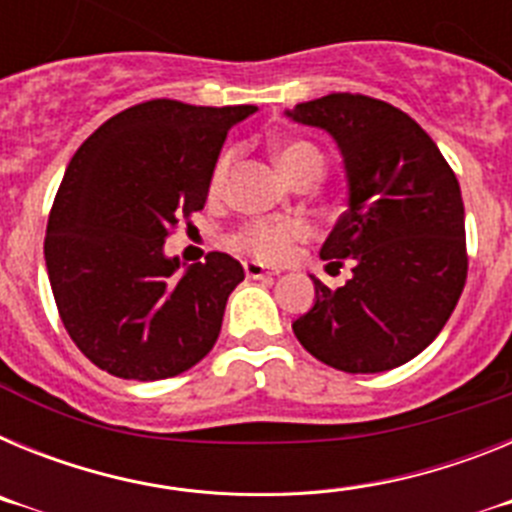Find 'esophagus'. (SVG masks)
I'll return each mask as SVG.
<instances>
[{"label":"esophagus","mask_w":512,"mask_h":512,"mask_svg":"<svg viewBox=\"0 0 512 512\" xmlns=\"http://www.w3.org/2000/svg\"><path fill=\"white\" fill-rule=\"evenodd\" d=\"M243 269H246V277L248 279L274 277V271H269L264 264H259V261H243Z\"/></svg>","instance_id":"34e87169"}]
</instances>
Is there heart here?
I'll use <instances>...</instances> for the list:
<instances>
[{"label":"heart","instance_id":"heart-1","mask_svg":"<svg viewBox=\"0 0 512 512\" xmlns=\"http://www.w3.org/2000/svg\"><path fill=\"white\" fill-rule=\"evenodd\" d=\"M274 158H277L279 169L287 179L305 169H323V156L312 143L305 140H284L274 148ZM230 161L233 153L225 151L223 156L217 158L215 169H212L210 187L212 192H223L225 179H228ZM307 225L302 220H251L235 233V246L243 251L253 253L256 259L264 261H284L292 253L297 241L307 238Z\"/></svg>","mask_w":512,"mask_h":512}]
</instances>
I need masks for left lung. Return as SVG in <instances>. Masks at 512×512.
<instances>
[{
	"instance_id": "left-lung-1",
	"label": "left lung",
	"mask_w": 512,
	"mask_h": 512,
	"mask_svg": "<svg viewBox=\"0 0 512 512\" xmlns=\"http://www.w3.org/2000/svg\"><path fill=\"white\" fill-rule=\"evenodd\" d=\"M284 115L336 140L348 207L320 256L351 261L338 289L310 277L315 305L292 330L333 369H395L441 333L467 282L459 182L431 135L382 99L328 94Z\"/></svg>"
}]
</instances>
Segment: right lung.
Returning <instances> with one entry per match:
<instances>
[{
  "label": "right lung",
  "instance_id": "obj_1",
  "mask_svg": "<svg viewBox=\"0 0 512 512\" xmlns=\"http://www.w3.org/2000/svg\"><path fill=\"white\" fill-rule=\"evenodd\" d=\"M253 112L151 99L99 125L66 166L45 266L71 341L112 377H176L215 346L243 266L212 251L179 274L164 243L205 207L228 130Z\"/></svg>",
  "mask_w": 512,
  "mask_h": 512
}]
</instances>
